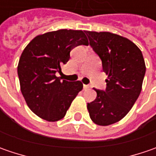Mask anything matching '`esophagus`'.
Listing matches in <instances>:
<instances>
[{
	"label": "esophagus",
	"instance_id": "esophagus-1",
	"mask_svg": "<svg viewBox=\"0 0 156 156\" xmlns=\"http://www.w3.org/2000/svg\"><path fill=\"white\" fill-rule=\"evenodd\" d=\"M89 86L88 85H83V89H87V88H89Z\"/></svg>",
	"mask_w": 156,
	"mask_h": 156
}]
</instances>
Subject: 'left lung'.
Masks as SVG:
<instances>
[{
	"mask_svg": "<svg viewBox=\"0 0 156 156\" xmlns=\"http://www.w3.org/2000/svg\"><path fill=\"white\" fill-rule=\"evenodd\" d=\"M85 33L108 75L105 90L94 88L97 96L87 103V110L95 124L108 126L122 120L138 99L146 72L145 62L139 48L127 38L109 32Z\"/></svg>",
	"mask_w": 156,
	"mask_h": 156,
	"instance_id": "obj_1",
	"label": "left lung"
}]
</instances>
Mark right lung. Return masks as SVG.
Listing matches in <instances>:
<instances>
[{
  "label": "right lung",
  "instance_id": "add662e5",
  "mask_svg": "<svg viewBox=\"0 0 156 156\" xmlns=\"http://www.w3.org/2000/svg\"><path fill=\"white\" fill-rule=\"evenodd\" d=\"M80 45H88L84 31L60 29L36 36L21 54L17 68L21 94L31 111L46 121L62 119L83 87L80 81L55 75Z\"/></svg>",
  "mask_w": 156,
  "mask_h": 156
}]
</instances>
